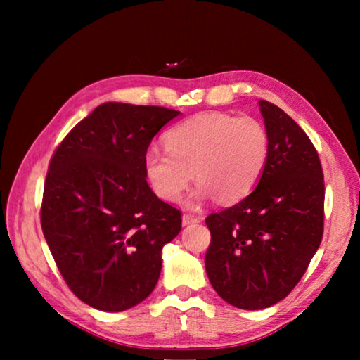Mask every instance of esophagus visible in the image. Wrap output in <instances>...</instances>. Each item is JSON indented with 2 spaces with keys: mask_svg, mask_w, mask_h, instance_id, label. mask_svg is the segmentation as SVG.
<instances>
[{
  "mask_svg": "<svg viewBox=\"0 0 360 360\" xmlns=\"http://www.w3.org/2000/svg\"><path fill=\"white\" fill-rule=\"evenodd\" d=\"M197 222H200V217H198V216L188 214V212H186V214L182 216V224H184V225H188V224H197Z\"/></svg>",
  "mask_w": 360,
  "mask_h": 360,
  "instance_id": "esophagus-1",
  "label": "esophagus"
}]
</instances>
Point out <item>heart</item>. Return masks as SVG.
Here are the masks:
<instances>
[{
    "instance_id": "obj_1",
    "label": "heart",
    "mask_w": 360,
    "mask_h": 360,
    "mask_svg": "<svg viewBox=\"0 0 360 360\" xmlns=\"http://www.w3.org/2000/svg\"><path fill=\"white\" fill-rule=\"evenodd\" d=\"M165 150L144 155V174L157 197L178 202L195 179L197 198L214 195L221 203L248 197L264 174L270 135L259 119L229 112H198L172 127L163 136Z\"/></svg>"
}]
</instances>
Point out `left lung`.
I'll return each instance as SVG.
<instances>
[{
  "instance_id": "1",
  "label": "left lung",
  "mask_w": 360,
  "mask_h": 360,
  "mask_svg": "<svg viewBox=\"0 0 360 360\" xmlns=\"http://www.w3.org/2000/svg\"><path fill=\"white\" fill-rule=\"evenodd\" d=\"M270 157L257 187L206 217L205 268L212 288L241 309L283 300L300 281L324 233V173L311 139L281 108L259 100Z\"/></svg>"
}]
</instances>
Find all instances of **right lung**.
I'll list each match as a JSON object with an SVG mask.
<instances>
[{"label": "right lung", "instance_id": "1", "mask_svg": "<svg viewBox=\"0 0 360 360\" xmlns=\"http://www.w3.org/2000/svg\"><path fill=\"white\" fill-rule=\"evenodd\" d=\"M178 114L103 103L49 163L42 233L72 294L101 311H125L154 290L162 248L181 231V211L162 202L144 174L152 138Z\"/></svg>", "mask_w": 360, "mask_h": 360}]
</instances>
